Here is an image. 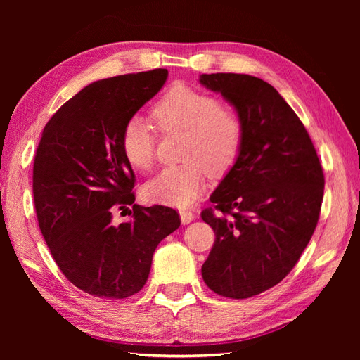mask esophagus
<instances>
[{"label":"esophagus","mask_w":360,"mask_h":360,"mask_svg":"<svg viewBox=\"0 0 360 360\" xmlns=\"http://www.w3.org/2000/svg\"><path fill=\"white\" fill-rule=\"evenodd\" d=\"M179 217H181V223L182 224H190L196 218L190 210H181L179 212Z\"/></svg>","instance_id":"34e87169"}]
</instances>
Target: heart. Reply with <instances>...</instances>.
<instances>
[{
	"instance_id": "heart-1",
	"label": "heart",
	"mask_w": 360,
	"mask_h": 360,
	"mask_svg": "<svg viewBox=\"0 0 360 360\" xmlns=\"http://www.w3.org/2000/svg\"><path fill=\"white\" fill-rule=\"evenodd\" d=\"M153 119L164 131L184 133L182 160L167 167L143 186L150 202L187 207L205 186V170L226 172L235 162L243 142V122L232 106L215 96L184 83L174 85L153 106ZM120 148L136 170H147L155 159V134L147 120H128L120 136Z\"/></svg>"
}]
</instances>
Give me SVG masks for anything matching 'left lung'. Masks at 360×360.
Segmentation results:
<instances>
[{
    "instance_id": "1",
    "label": "left lung",
    "mask_w": 360,
    "mask_h": 360,
    "mask_svg": "<svg viewBox=\"0 0 360 360\" xmlns=\"http://www.w3.org/2000/svg\"><path fill=\"white\" fill-rule=\"evenodd\" d=\"M243 122V142L201 217L215 244L201 267L213 292L249 298L280 283L316 231L325 178L311 137L278 91L248 74H202Z\"/></svg>"
}]
</instances>
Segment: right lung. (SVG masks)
<instances>
[{
	"label": "right lung",
	"instance_id": "obj_1",
	"mask_svg": "<svg viewBox=\"0 0 360 360\" xmlns=\"http://www.w3.org/2000/svg\"><path fill=\"white\" fill-rule=\"evenodd\" d=\"M167 77V70H153L91 83L53 114L38 143V226L65 277L94 297L139 292L158 244L181 226L170 207L134 204V173L120 148L125 124ZM127 205L132 219L114 226L112 212Z\"/></svg>",
	"mask_w": 360,
	"mask_h": 360
}]
</instances>
